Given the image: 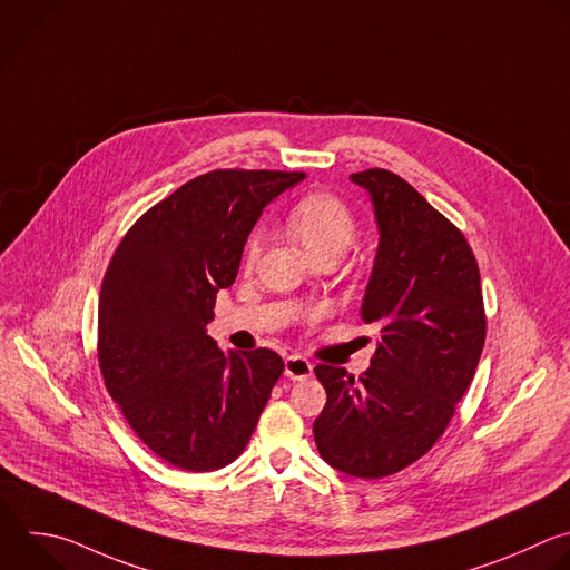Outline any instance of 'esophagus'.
Segmentation results:
<instances>
[{"label":"esophagus","instance_id":"obj_1","mask_svg":"<svg viewBox=\"0 0 570 570\" xmlns=\"http://www.w3.org/2000/svg\"><path fill=\"white\" fill-rule=\"evenodd\" d=\"M313 373V364L302 357V355H288L284 360V375L291 377V381H304V377H308Z\"/></svg>","mask_w":570,"mask_h":570}]
</instances>
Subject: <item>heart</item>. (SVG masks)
<instances>
[{
	"label": "heart",
	"instance_id": "heart-1",
	"mask_svg": "<svg viewBox=\"0 0 570 570\" xmlns=\"http://www.w3.org/2000/svg\"><path fill=\"white\" fill-rule=\"evenodd\" d=\"M286 233L313 262L317 257L337 259L357 237V222L346 204L326 193L299 199L286 215ZM259 253L257 237L248 244V262Z\"/></svg>",
	"mask_w": 570,
	"mask_h": 570
}]
</instances>
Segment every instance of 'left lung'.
Here are the masks:
<instances>
[{
    "instance_id": "8db88e82",
    "label": "left lung",
    "mask_w": 570,
    "mask_h": 570,
    "mask_svg": "<svg viewBox=\"0 0 570 570\" xmlns=\"http://www.w3.org/2000/svg\"><path fill=\"white\" fill-rule=\"evenodd\" d=\"M351 180L366 189L381 235L360 306L381 340L360 377L315 366L326 405L313 434L331 468L381 479L445 432L474 377L485 313L479 266L456 226L394 171L373 167Z\"/></svg>"
}]
</instances>
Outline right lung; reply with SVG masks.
<instances>
[{"instance_id":"right-lung-1","label":"right lung","mask_w":570,"mask_h":570,"mask_svg":"<svg viewBox=\"0 0 570 570\" xmlns=\"http://www.w3.org/2000/svg\"><path fill=\"white\" fill-rule=\"evenodd\" d=\"M302 171L215 169L180 185L122 237L100 286L98 362L138 439L189 472L233 463L248 445L284 360L222 351L208 335L264 208Z\"/></svg>"}]
</instances>
